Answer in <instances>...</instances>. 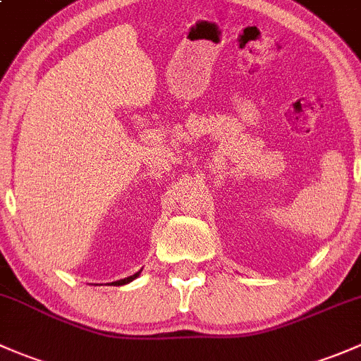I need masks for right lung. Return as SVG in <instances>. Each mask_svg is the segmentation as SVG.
Returning a JSON list of instances; mask_svg holds the SVG:
<instances>
[{
    "instance_id": "1",
    "label": "right lung",
    "mask_w": 361,
    "mask_h": 361,
    "mask_svg": "<svg viewBox=\"0 0 361 361\" xmlns=\"http://www.w3.org/2000/svg\"><path fill=\"white\" fill-rule=\"evenodd\" d=\"M139 274H140V271H139V273L132 274V276H128V278H123V280L113 281V283H111V285H116V287H120V285H126V283H130V281H133V280H135V278L139 276Z\"/></svg>"
}]
</instances>
